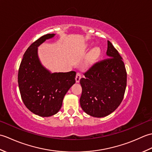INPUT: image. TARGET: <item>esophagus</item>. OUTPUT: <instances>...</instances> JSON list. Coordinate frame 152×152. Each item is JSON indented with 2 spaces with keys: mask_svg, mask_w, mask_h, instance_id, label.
I'll return each mask as SVG.
<instances>
[{
  "mask_svg": "<svg viewBox=\"0 0 152 152\" xmlns=\"http://www.w3.org/2000/svg\"><path fill=\"white\" fill-rule=\"evenodd\" d=\"M81 78H82L81 74L79 73V72L77 73V74H76V82L77 83H78V82H80V79H81Z\"/></svg>",
  "mask_w": 152,
  "mask_h": 152,
  "instance_id": "esophagus-1",
  "label": "esophagus"
}]
</instances>
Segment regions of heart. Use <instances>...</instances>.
Instances as JSON below:
<instances>
[{
  "label": "heart",
  "mask_w": 152,
  "mask_h": 152,
  "mask_svg": "<svg viewBox=\"0 0 152 152\" xmlns=\"http://www.w3.org/2000/svg\"><path fill=\"white\" fill-rule=\"evenodd\" d=\"M100 56V50L97 48L96 49H94L91 53V55H90V60L93 61L96 60Z\"/></svg>",
  "instance_id": "1"
}]
</instances>
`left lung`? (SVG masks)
<instances>
[{"label":"left lung","mask_w":152,"mask_h":152,"mask_svg":"<svg viewBox=\"0 0 152 152\" xmlns=\"http://www.w3.org/2000/svg\"><path fill=\"white\" fill-rule=\"evenodd\" d=\"M106 55L108 58L93 64L80 81V106L86 114L95 118L105 117L118 107L127 86L122 57L108 40Z\"/></svg>","instance_id":"obj_1"}]
</instances>
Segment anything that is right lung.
I'll return each instance as SVG.
<instances>
[{
    "instance_id": "right-lung-1",
    "label": "right lung",
    "mask_w": 152,
    "mask_h": 152,
    "mask_svg": "<svg viewBox=\"0 0 152 152\" xmlns=\"http://www.w3.org/2000/svg\"><path fill=\"white\" fill-rule=\"evenodd\" d=\"M47 34L25 51L18 71V85L25 106L34 114L50 117L59 111L66 92L76 82V72L51 73L41 64L38 47L53 38Z\"/></svg>"
}]
</instances>
